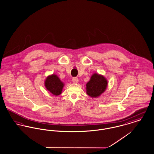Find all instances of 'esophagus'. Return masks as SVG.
Here are the masks:
<instances>
[{
	"mask_svg": "<svg viewBox=\"0 0 154 154\" xmlns=\"http://www.w3.org/2000/svg\"><path fill=\"white\" fill-rule=\"evenodd\" d=\"M72 81L73 83H77L78 81H79V80H78V78H76V77H75V78H73V79H72Z\"/></svg>",
	"mask_w": 154,
	"mask_h": 154,
	"instance_id": "1",
	"label": "esophagus"
}]
</instances>
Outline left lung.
Returning a JSON list of instances; mask_svg holds the SVG:
<instances>
[{"instance_id": "1", "label": "left lung", "mask_w": 154, "mask_h": 154, "mask_svg": "<svg viewBox=\"0 0 154 154\" xmlns=\"http://www.w3.org/2000/svg\"><path fill=\"white\" fill-rule=\"evenodd\" d=\"M86 86L87 94L92 97H97L106 91L107 81L102 75L95 73Z\"/></svg>"}]
</instances>
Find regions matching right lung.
<instances>
[{"label":"right lung","instance_id":"1","mask_svg":"<svg viewBox=\"0 0 154 154\" xmlns=\"http://www.w3.org/2000/svg\"><path fill=\"white\" fill-rule=\"evenodd\" d=\"M63 86V83L55 74L48 76L45 81L46 89L55 96H58L61 94Z\"/></svg>","mask_w":154,"mask_h":154}]
</instances>
